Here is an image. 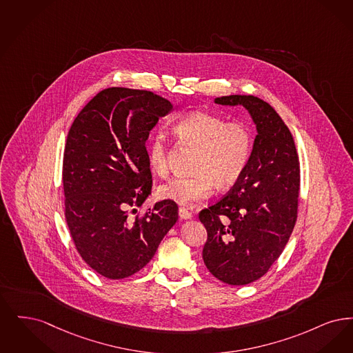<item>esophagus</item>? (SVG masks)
I'll list each match as a JSON object with an SVG mask.
<instances>
[{"mask_svg": "<svg viewBox=\"0 0 353 353\" xmlns=\"http://www.w3.org/2000/svg\"><path fill=\"white\" fill-rule=\"evenodd\" d=\"M179 217L181 220H190L192 219V214L188 212L185 208H179Z\"/></svg>", "mask_w": 353, "mask_h": 353, "instance_id": "esophagus-1", "label": "esophagus"}]
</instances>
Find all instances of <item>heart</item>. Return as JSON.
Here are the masks:
<instances>
[{
	"mask_svg": "<svg viewBox=\"0 0 353 353\" xmlns=\"http://www.w3.org/2000/svg\"><path fill=\"white\" fill-rule=\"evenodd\" d=\"M175 129L187 143L199 148L192 166L195 172L161 184L157 190L161 199L190 207L211 194L214 182L219 188H227L248 169L254 138L245 123H228L221 116L196 110L179 119ZM146 158L154 174L165 175L169 171V149L163 133L158 132L150 139Z\"/></svg>",
	"mask_w": 353,
	"mask_h": 353,
	"instance_id": "obj_1",
	"label": "heart"
}]
</instances>
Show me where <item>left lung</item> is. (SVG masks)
<instances>
[{
    "label": "left lung",
    "instance_id": "8db88e82",
    "mask_svg": "<svg viewBox=\"0 0 353 353\" xmlns=\"http://www.w3.org/2000/svg\"><path fill=\"white\" fill-rule=\"evenodd\" d=\"M215 104L245 108L257 136L249 166L233 188L203 210L208 239L203 260L212 276L240 286L257 281L276 262L292 234L298 210L299 161L289 128L254 96L216 97Z\"/></svg>",
    "mask_w": 353,
    "mask_h": 353
}]
</instances>
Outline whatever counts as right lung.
I'll return each mask as SVG.
<instances>
[{"instance_id": "obj_1", "label": "right lung", "mask_w": 353, "mask_h": 353, "mask_svg": "<svg viewBox=\"0 0 353 353\" xmlns=\"http://www.w3.org/2000/svg\"><path fill=\"white\" fill-rule=\"evenodd\" d=\"M172 109L153 92L112 87L71 125L63 157L65 220L81 259L100 276L123 279L139 272L178 220L171 200L129 217L152 194L150 130Z\"/></svg>"}]
</instances>
